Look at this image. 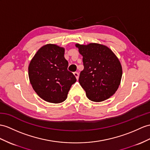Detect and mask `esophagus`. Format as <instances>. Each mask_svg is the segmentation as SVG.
I'll return each mask as SVG.
<instances>
[{"mask_svg": "<svg viewBox=\"0 0 150 150\" xmlns=\"http://www.w3.org/2000/svg\"><path fill=\"white\" fill-rule=\"evenodd\" d=\"M74 76L76 77V78L77 79V80H78V78H79V74H78V72H74Z\"/></svg>", "mask_w": 150, "mask_h": 150, "instance_id": "34e87169", "label": "esophagus"}]
</instances>
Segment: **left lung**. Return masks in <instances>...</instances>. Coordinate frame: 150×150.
Returning <instances> with one entry per match:
<instances>
[{"label":"left lung","mask_w":150,"mask_h":150,"mask_svg":"<svg viewBox=\"0 0 150 150\" xmlns=\"http://www.w3.org/2000/svg\"><path fill=\"white\" fill-rule=\"evenodd\" d=\"M83 56L84 69L79 83L86 97L93 102L108 99L114 94L121 81L122 68L118 58L107 46L97 43L76 44Z\"/></svg>","instance_id":"left-lung-1"}]
</instances>
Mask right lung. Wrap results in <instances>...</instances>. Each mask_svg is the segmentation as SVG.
Instances as JSON below:
<instances>
[{
	"instance_id": "right-lung-1",
	"label": "right lung",
	"mask_w": 150,
	"mask_h": 150,
	"mask_svg": "<svg viewBox=\"0 0 150 150\" xmlns=\"http://www.w3.org/2000/svg\"><path fill=\"white\" fill-rule=\"evenodd\" d=\"M67 67L63 47L52 44L42 46L28 66V76L33 89L48 103L64 102L72 85L76 81Z\"/></svg>"
}]
</instances>
